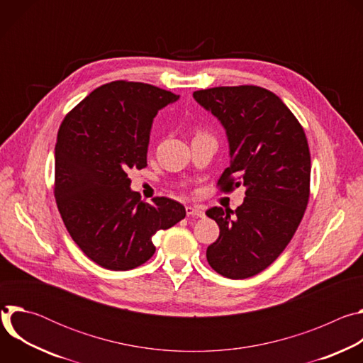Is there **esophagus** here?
<instances>
[{
  "label": "esophagus",
  "mask_w": 363,
  "mask_h": 363,
  "mask_svg": "<svg viewBox=\"0 0 363 363\" xmlns=\"http://www.w3.org/2000/svg\"><path fill=\"white\" fill-rule=\"evenodd\" d=\"M186 216L188 217H198V218H203L205 217V213L202 208H198V206H186Z\"/></svg>",
  "instance_id": "34e87169"
}]
</instances>
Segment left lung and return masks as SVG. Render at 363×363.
<instances>
[{"label": "left lung", "mask_w": 363, "mask_h": 363, "mask_svg": "<svg viewBox=\"0 0 363 363\" xmlns=\"http://www.w3.org/2000/svg\"><path fill=\"white\" fill-rule=\"evenodd\" d=\"M194 99L224 126L230 167L220 191L245 186L235 211L214 206L205 214L220 227L206 260L221 276L248 279L267 269L293 238L310 195L306 133L273 91L258 86H221L194 91Z\"/></svg>", "instance_id": "8db88e82"}]
</instances>
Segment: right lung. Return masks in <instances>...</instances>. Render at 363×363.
<instances>
[{"label": "right lung", "mask_w": 363, "mask_h": 363, "mask_svg": "<svg viewBox=\"0 0 363 363\" xmlns=\"http://www.w3.org/2000/svg\"><path fill=\"white\" fill-rule=\"evenodd\" d=\"M178 99L157 86L116 80L93 90L60 125L57 208L73 241L103 269L142 266L155 252L153 234L185 218L184 205L171 198L140 201L128 177L146 167L153 118Z\"/></svg>", "instance_id": "add662e5"}]
</instances>
